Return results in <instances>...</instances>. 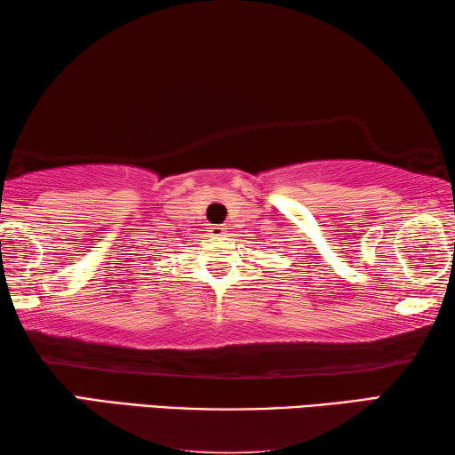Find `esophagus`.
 I'll list each match as a JSON object with an SVG mask.
<instances>
[{
  "label": "esophagus",
  "instance_id": "esophagus-1",
  "mask_svg": "<svg viewBox=\"0 0 455 455\" xmlns=\"http://www.w3.org/2000/svg\"><path fill=\"white\" fill-rule=\"evenodd\" d=\"M225 225H212L211 227V235L212 236H220V235H225Z\"/></svg>",
  "mask_w": 455,
  "mask_h": 455
}]
</instances>
